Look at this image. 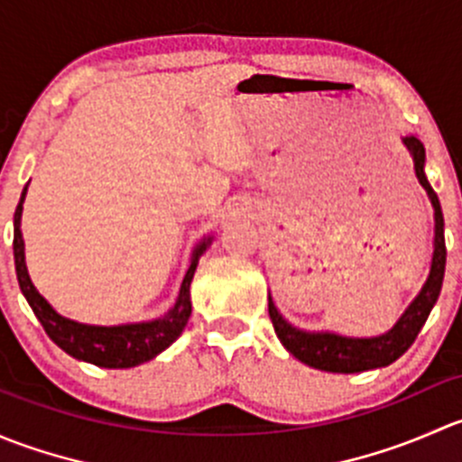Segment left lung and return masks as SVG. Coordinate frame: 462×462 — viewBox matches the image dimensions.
<instances>
[{"label":"left lung","mask_w":462,"mask_h":462,"mask_svg":"<svg viewBox=\"0 0 462 462\" xmlns=\"http://www.w3.org/2000/svg\"><path fill=\"white\" fill-rule=\"evenodd\" d=\"M402 144L407 147L409 156L413 161L418 183L425 188L433 208V253L430 274H427L422 288L413 297L411 304L404 309L398 321L386 333L374 335V337H348V335L333 333V330L300 328V326L291 324L279 313L273 297L268 295V313L279 342L283 344V348L291 356H295L297 360L313 366V369L328 371V374H360V371L382 369V366L393 365L411 346L413 339L418 337L427 318H430L431 309L436 306L438 295H440L447 261L445 218H442L440 201H438L436 192H433L425 176V147L416 136H404Z\"/></svg>","instance_id":"8db88e82"}]
</instances>
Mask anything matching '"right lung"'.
Here are the masks:
<instances>
[{"label":"right lung","instance_id":"1","mask_svg":"<svg viewBox=\"0 0 462 462\" xmlns=\"http://www.w3.org/2000/svg\"><path fill=\"white\" fill-rule=\"evenodd\" d=\"M26 192H29V183L22 189L20 203H17L15 217H13V254H15V273L22 295L26 297L35 318L44 326L46 335L71 357L88 362V365L102 366V369H132V366L153 360L158 353L171 346L179 339V335L183 333L189 315H192L189 286H192L199 259L209 248L214 236H205L203 241H199L197 248L192 250L179 297H176L174 306L165 315L147 321H132V324H82V321L60 315L40 295V291L32 286L29 268H26L24 236H22V209H24Z\"/></svg>","mask_w":462,"mask_h":462}]
</instances>
